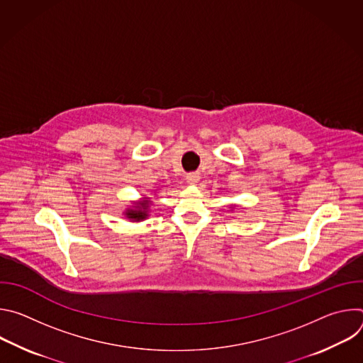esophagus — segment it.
Returning <instances> with one entry per match:
<instances>
[{
	"label": "esophagus",
	"mask_w": 363,
	"mask_h": 363,
	"mask_svg": "<svg viewBox=\"0 0 363 363\" xmlns=\"http://www.w3.org/2000/svg\"><path fill=\"white\" fill-rule=\"evenodd\" d=\"M199 181V174L198 172H189L186 174V182L191 185H195Z\"/></svg>",
	"instance_id": "esophagus-1"
}]
</instances>
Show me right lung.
I'll return each instance as SVG.
<instances>
[{"label": "right lung", "instance_id": "obj_1", "mask_svg": "<svg viewBox=\"0 0 363 363\" xmlns=\"http://www.w3.org/2000/svg\"><path fill=\"white\" fill-rule=\"evenodd\" d=\"M147 205H149V202L147 201H143V202H140L135 210H129L128 213H126V216H128V218H132V220H143V218H146L147 217Z\"/></svg>", "mask_w": 363, "mask_h": 363}]
</instances>
